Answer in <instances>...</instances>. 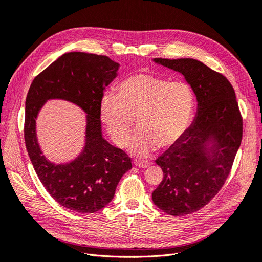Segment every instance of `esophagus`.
<instances>
[{
    "instance_id": "1",
    "label": "esophagus",
    "mask_w": 262,
    "mask_h": 262,
    "mask_svg": "<svg viewBox=\"0 0 262 262\" xmlns=\"http://www.w3.org/2000/svg\"><path fill=\"white\" fill-rule=\"evenodd\" d=\"M134 165L136 166H138L139 168H147V167H149L150 166V163L149 162H141V161H137V162H134Z\"/></svg>"
}]
</instances>
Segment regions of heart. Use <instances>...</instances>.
Here are the masks:
<instances>
[{
    "instance_id": "obj_1",
    "label": "heart",
    "mask_w": 262,
    "mask_h": 262,
    "mask_svg": "<svg viewBox=\"0 0 262 262\" xmlns=\"http://www.w3.org/2000/svg\"><path fill=\"white\" fill-rule=\"evenodd\" d=\"M194 104V94L187 83L137 73L119 84L117 95L101 98L100 117L114 143L122 148L129 145L137 120L139 133L131 150L146 156L156 146L170 148L185 137Z\"/></svg>"
}]
</instances>
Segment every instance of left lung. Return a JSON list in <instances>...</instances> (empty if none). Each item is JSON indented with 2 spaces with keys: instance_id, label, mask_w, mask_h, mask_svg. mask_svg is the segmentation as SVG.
<instances>
[{
  "instance_id": "obj_1",
  "label": "left lung",
  "mask_w": 262,
  "mask_h": 262,
  "mask_svg": "<svg viewBox=\"0 0 262 262\" xmlns=\"http://www.w3.org/2000/svg\"><path fill=\"white\" fill-rule=\"evenodd\" d=\"M154 61L184 75L198 100L195 120L185 137L156 160L164 177L152 193L163 212L184 216L205 207L224 186L242 143L243 117L223 74L194 59ZM211 138L210 155L205 145Z\"/></svg>"
}]
</instances>
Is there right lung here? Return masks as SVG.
Instances as JSON below:
<instances>
[{"instance_id":"obj_1","label":"right lung","mask_w":262,"mask_h":262,"mask_svg":"<svg viewBox=\"0 0 262 262\" xmlns=\"http://www.w3.org/2000/svg\"><path fill=\"white\" fill-rule=\"evenodd\" d=\"M119 64L106 55L64 53L39 73L26 97L24 138L29 158L47 191L62 207L95 213L113 200L118 182L132 168L131 158L101 137L100 101ZM74 102L88 115L86 144L75 161L54 165L45 160L35 138V118L48 99Z\"/></svg>"}]
</instances>
